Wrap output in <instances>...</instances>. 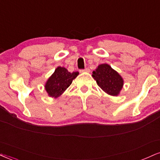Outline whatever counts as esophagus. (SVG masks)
I'll list each match as a JSON object with an SVG mask.
<instances>
[{
  "mask_svg": "<svg viewBox=\"0 0 160 160\" xmlns=\"http://www.w3.org/2000/svg\"><path fill=\"white\" fill-rule=\"evenodd\" d=\"M89 72V69L88 68H86L85 69H81V70H80V72L82 73V72Z\"/></svg>",
  "mask_w": 160,
  "mask_h": 160,
  "instance_id": "obj_1",
  "label": "esophagus"
}]
</instances>
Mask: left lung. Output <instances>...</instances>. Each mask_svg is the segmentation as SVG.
<instances>
[{
	"label": "left lung",
	"mask_w": 160,
	"mask_h": 160,
	"mask_svg": "<svg viewBox=\"0 0 160 160\" xmlns=\"http://www.w3.org/2000/svg\"><path fill=\"white\" fill-rule=\"evenodd\" d=\"M92 77L103 92L112 96L118 95L124 85L121 75L108 64L99 65L92 72Z\"/></svg>",
	"instance_id": "left-lung-1"
}]
</instances>
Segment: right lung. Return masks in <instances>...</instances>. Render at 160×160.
Returning a JSON list of instances; mask_svg holds the SVG:
<instances>
[{
	"instance_id": "add662e5",
	"label": "right lung",
	"mask_w": 160,
	"mask_h": 160,
	"mask_svg": "<svg viewBox=\"0 0 160 160\" xmlns=\"http://www.w3.org/2000/svg\"><path fill=\"white\" fill-rule=\"evenodd\" d=\"M78 74V72L71 73L64 67H57L46 82L45 86L46 92L50 97L57 98L69 87L73 80Z\"/></svg>"
}]
</instances>
